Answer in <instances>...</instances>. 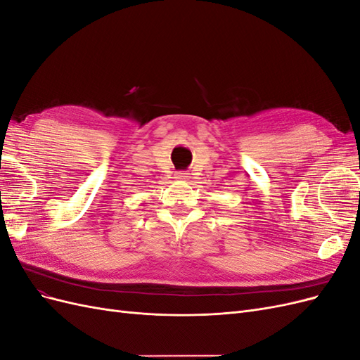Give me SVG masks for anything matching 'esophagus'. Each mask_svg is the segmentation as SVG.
<instances>
[{"label": "esophagus", "mask_w": 360, "mask_h": 360, "mask_svg": "<svg viewBox=\"0 0 360 360\" xmlns=\"http://www.w3.org/2000/svg\"><path fill=\"white\" fill-rule=\"evenodd\" d=\"M176 179H177V180H181V181H186V180L189 179V174L184 172V171H180V172H177Z\"/></svg>", "instance_id": "esophagus-1"}]
</instances>
